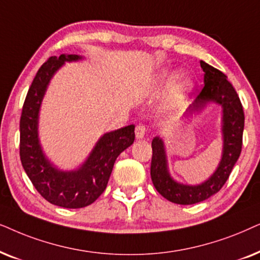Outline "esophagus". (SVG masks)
<instances>
[{
	"label": "esophagus",
	"mask_w": 260,
	"mask_h": 260,
	"mask_svg": "<svg viewBox=\"0 0 260 260\" xmlns=\"http://www.w3.org/2000/svg\"><path fill=\"white\" fill-rule=\"evenodd\" d=\"M145 133H146V126L145 124H138L136 127V138L137 139H143L145 137Z\"/></svg>",
	"instance_id": "1"
}]
</instances>
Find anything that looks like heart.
<instances>
[{
    "label": "heart",
    "instance_id": "obj_1",
    "mask_svg": "<svg viewBox=\"0 0 260 260\" xmlns=\"http://www.w3.org/2000/svg\"><path fill=\"white\" fill-rule=\"evenodd\" d=\"M162 77V76H160ZM193 82L192 78L190 77L189 75L186 74H178L175 76L174 79H172L171 83V90L172 92H181V91H186V90H190L192 88Z\"/></svg>",
    "mask_w": 260,
    "mask_h": 260
}]
</instances>
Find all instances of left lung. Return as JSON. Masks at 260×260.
<instances>
[{
	"label": "left lung",
	"instance_id": "1",
	"mask_svg": "<svg viewBox=\"0 0 260 260\" xmlns=\"http://www.w3.org/2000/svg\"><path fill=\"white\" fill-rule=\"evenodd\" d=\"M200 64L205 72V86L197 95L195 101L190 105L185 115L188 117L195 113H200L212 102L221 106L222 155L216 170L208 179L196 185L183 184L175 181L169 172L164 140L160 137L153 138L151 161L152 182L162 197L177 205H195L220 191L230 177L243 146L245 116L237 91L227 81V76L220 70L210 67L203 60H201Z\"/></svg>",
	"mask_w": 260,
	"mask_h": 260
}]
</instances>
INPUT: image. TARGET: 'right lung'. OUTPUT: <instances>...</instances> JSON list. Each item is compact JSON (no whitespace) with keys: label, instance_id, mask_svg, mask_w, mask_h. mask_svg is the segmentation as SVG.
Listing matches in <instances>:
<instances>
[{"label":"right lung","instance_id":"1","mask_svg":"<svg viewBox=\"0 0 260 260\" xmlns=\"http://www.w3.org/2000/svg\"><path fill=\"white\" fill-rule=\"evenodd\" d=\"M78 54L51 57L41 65L27 92L20 119V159L34 188L45 200L64 208L91 205L105 191L114 162L134 143V124L105 133L85 161L75 170L58 169L45 155L39 140V112L47 86L65 61L82 59Z\"/></svg>","mask_w":260,"mask_h":260}]
</instances>
